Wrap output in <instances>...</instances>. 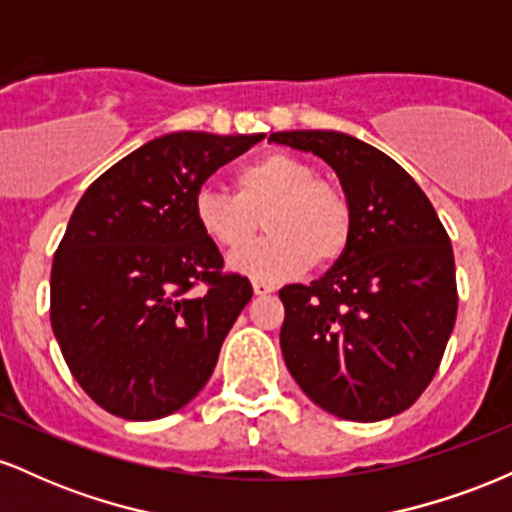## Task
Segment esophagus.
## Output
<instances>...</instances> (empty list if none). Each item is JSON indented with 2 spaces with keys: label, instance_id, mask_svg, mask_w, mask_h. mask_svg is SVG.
<instances>
[{
  "label": "esophagus",
  "instance_id": "obj_1",
  "mask_svg": "<svg viewBox=\"0 0 512 512\" xmlns=\"http://www.w3.org/2000/svg\"><path fill=\"white\" fill-rule=\"evenodd\" d=\"M252 291H255V296H267V293L274 291V286L264 284V281H255V284H252Z\"/></svg>",
  "mask_w": 512,
  "mask_h": 512
}]
</instances>
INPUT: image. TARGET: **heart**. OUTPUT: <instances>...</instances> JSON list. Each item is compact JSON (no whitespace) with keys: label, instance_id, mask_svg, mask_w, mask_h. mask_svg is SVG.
<instances>
[{"label":"heart","instance_id":"obj_1","mask_svg":"<svg viewBox=\"0 0 512 512\" xmlns=\"http://www.w3.org/2000/svg\"><path fill=\"white\" fill-rule=\"evenodd\" d=\"M199 231L221 250L244 247L263 216L270 233L231 257L236 272L284 281L310 264L330 267L354 238V209L339 185L317 178L313 163L291 151H269L240 166L231 192L202 187L192 202Z\"/></svg>","mask_w":512,"mask_h":512}]
</instances>
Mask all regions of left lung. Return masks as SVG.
Segmentation results:
<instances>
[{"instance_id":"1","label":"left lung","mask_w":512,"mask_h":512,"mask_svg":"<svg viewBox=\"0 0 512 512\" xmlns=\"http://www.w3.org/2000/svg\"><path fill=\"white\" fill-rule=\"evenodd\" d=\"M269 139L330 163L354 209L342 260L310 286L279 291L286 368L339 419H390L431 383L455 327L448 233L414 178L375 146L332 129Z\"/></svg>"}]
</instances>
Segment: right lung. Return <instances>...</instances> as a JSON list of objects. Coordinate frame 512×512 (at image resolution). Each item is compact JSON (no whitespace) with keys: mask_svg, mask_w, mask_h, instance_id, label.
Segmentation results:
<instances>
[{"mask_svg":"<svg viewBox=\"0 0 512 512\" xmlns=\"http://www.w3.org/2000/svg\"><path fill=\"white\" fill-rule=\"evenodd\" d=\"M262 139L163 134L76 204L52 260L50 322L76 383L110 414L161 419L214 373L252 286L223 272L192 202L211 173Z\"/></svg>","mask_w":512,"mask_h":512,"instance_id":"right-lung-1","label":"right lung"}]
</instances>
